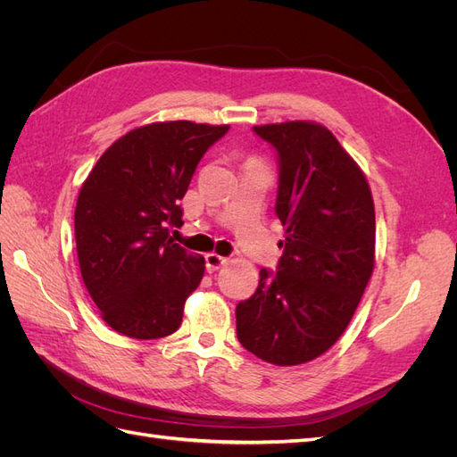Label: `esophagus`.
Listing matches in <instances>:
<instances>
[{
	"label": "esophagus",
	"instance_id": "1",
	"mask_svg": "<svg viewBox=\"0 0 457 457\" xmlns=\"http://www.w3.org/2000/svg\"><path fill=\"white\" fill-rule=\"evenodd\" d=\"M227 262H228V259L223 257V255H219V253H207L205 255V269H207V272H215L223 265H227Z\"/></svg>",
	"mask_w": 457,
	"mask_h": 457
}]
</instances>
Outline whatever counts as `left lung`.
I'll return each instance as SVG.
<instances>
[{
    "label": "left lung",
    "instance_id": "1",
    "mask_svg": "<svg viewBox=\"0 0 457 457\" xmlns=\"http://www.w3.org/2000/svg\"><path fill=\"white\" fill-rule=\"evenodd\" d=\"M280 158L276 215L286 227L278 270H259L237 307V336L276 366L314 361L347 329L376 265V210L368 179L316 121L255 126Z\"/></svg>",
    "mask_w": 457,
    "mask_h": 457
}]
</instances>
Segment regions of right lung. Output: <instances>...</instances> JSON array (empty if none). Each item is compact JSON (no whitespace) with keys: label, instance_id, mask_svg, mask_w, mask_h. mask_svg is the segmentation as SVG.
Here are the masks:
<instances>
[{"label":"right lung","instance_id":"right-lung-1","mask_svg":"<svg viewBox=\"0 0 457 457\" xmlns=\"http://www.w3.org/2000/svg\"><path fill=\"white\" fill-rule=\"evenodd\" d=\"M230 126L188 120L135 128L110 145L79 188L74 230L81 278L103 320L133 339L181 326L205 261L173 242L179 200Z\"/></svg>","mask_w":457,"mask_h":457}]
</instances>
